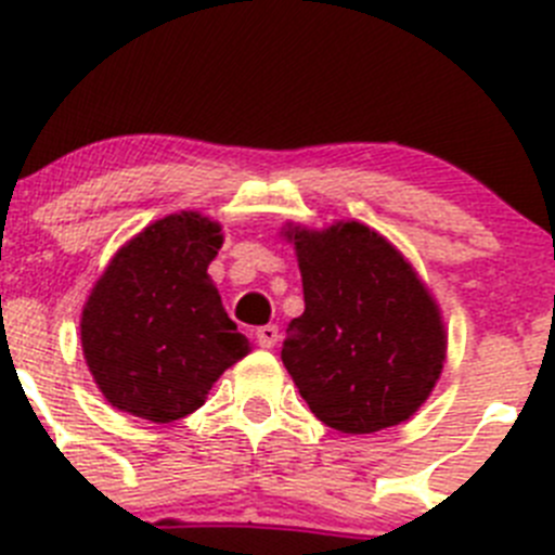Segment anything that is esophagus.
<instances>
[{"label": "esophagus", "mask_w": 555, "mask_h": 555, "mask_svg": "<svg viewBox=\"0 0 555 555\" xmlns=\"http://www.w3.org/2000/svg\"><path fill=\"white\" fill-rule=\"evenodd\" d=\"M257 341H260V348L271 350L273 345L279 341V325H262V328H257Z\"/></svg>", "instance_id": "34e87169"}]
</instances>
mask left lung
I'll return each mask as SVG.
<instances>
[{
    "instance_id": "8db88e82",
    "label": "left lung",
    "mask_w": 555,
    "mask_h": 555,
    "mask_svg": "<svg viewBox=\"0 0 555 555\" xmlns=\"http://www.w3.org/2000/svg\"><path fill=\"white\" fill-rule=\"evenodd\" d=\"M304 282L301 318L282 361L309 411L331 429L370 435L408 422L433 395L449 334L433 289L405 254L356 219L287 224Z\"/></svg>"
}]
</instances>
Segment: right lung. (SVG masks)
<instances>
[{"instance_id":"right-lung-1","label":"right lung","mask_w":555,"mask_h":555,"mask_svg":"<svg viewBox=\"0 0 555 555\" xmlns=\"http://www.w3.org/2000/svg\"><path fill=\"white\" fill-rule=\"evenodd\" d=\"M221 224L178 210L122 243L81 307V353L103 400L155 424L205 405L214 383L251 353L207 266Z\"/></svg>"}]
</instances>
